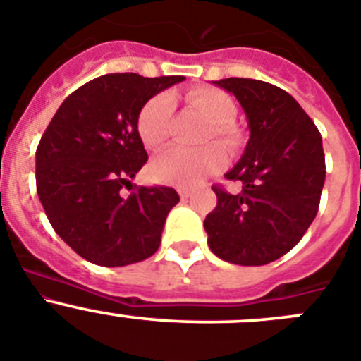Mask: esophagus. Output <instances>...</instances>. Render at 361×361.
<instances>
[{"label":"esophagus","mask_w":361,"mask_h":361,"mask_svg":"<svg viewBox=\"0 0 361 361\" xmlns=\"http://www.w3.org/2000/svg\"><path fill=\"white\" fill-rule=\"evenodd\" d=\"M180 197L181 200H188V197H190V190H187V188H181Z\"/></svg>","instance_id":"34e87169"}]
</instances>
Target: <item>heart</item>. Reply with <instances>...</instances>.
Returning a JSON list of instances; mask_svg holds the SVG:
<instances>
[{
    "label": "heart",
    "mask_w": 361,
    "mask_h": 361,
    "mask_svg": "<svg viewBox=\"0 0 361 361\" xmlns=\"http://www.w3.org/2000/svg\"><path fill=\"white\" fill-rule=\"evenodd\" d=\"M190 108L196 109L210 122L207 140L216 138L221 144L232 145L233 133L230 126L237 116V106L228 93L216 87H194L187 93ZM173 116V99L167 93L152 97L144 104L136 116V131L142 144L154 151L165 144L169 136V122ZM226 157L223 149L209 145L200 151L173 147L161 152L151 164V176L157 181L174 187H194L210 174L225 167Z\"/></svg>",
    "instance_id": "1"
}]
</instances>
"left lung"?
I'll return each mask as SVG.
<instances>
[{
    "instance_id": "left-lung-1",
    "label": "left lung",
    "mask_w": 361,
    "mask_h": 361,
    "mask_svg": "<svg viewBox=\"0 0 361 361\" xmlns=\"http://www.w3.org/2000/svg\"><path fill=\"white\" fill-rule=\"evenodd\" d=\"M214 84L239 100L250 140L225 174L241 181V192L212 187L209 246L232 264H268L290 252L317 216L326 181L322 136L300 104L274 84L239 77Z\"/></svg>"
}]
</instances>
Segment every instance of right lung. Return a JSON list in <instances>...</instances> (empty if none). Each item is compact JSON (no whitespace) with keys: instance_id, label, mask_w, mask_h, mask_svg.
<instances>
[{"instance_id":"right-lung-1","label":"right lung","mask_w":361,"mask_h":361,"mask_svg":"<svg viewBox=\"0 0 361 361\" xmlns=\"http://www.w3.org/2000/svg\"><path fill=\"white\" fill-rule=\"evenodd\" d=\"M185 77L108 73L64 99L35 152V183L50 225L80 257L99 266L140 262L157 252L165 217L180 196L138 187L147 161L136 116L149 99Z\"/></svg>"}]
</instances>
